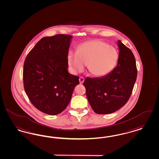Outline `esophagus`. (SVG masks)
Segmentation results:
<instances>
[{"instance_id":"1","label":"esophagus","mask_w":159,"mask_h":159,"mask_svg":"<svg viewBox=\"0 0 159 159\" xmlns=\"http://www.w3.org/2000/svg\"><path fill=\"white\" fill-rule=\"evenodd\" d=\"M79 81H80V84H82L84 81V78L83 77H81L79 78Z\"/></svg>"}]
</instances>
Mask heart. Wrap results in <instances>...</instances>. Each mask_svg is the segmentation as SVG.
Returning a JSON list of instances; mask_svg holds the SVG:
<instances>
[{
	"mask_svg": "<svg viewBox=\"0 0 159 159\" xmlns=\"http://www.w3.org/2000/svg\"><path fill=\"white\" fill-rule=\"evenodd\" d=\"M118 59L117 50L99 39L86 42L77 48V52L69 51L67 61L73 74L82 72L87 65L89 72L93 76L104 77L111 72Z\"/></svg>",
	"mask_w": 159,
	"mask_h": 159,
	"instance_id": "1",
	"label": "heart"
}]
</instances>
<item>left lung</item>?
I'll use <instances>...</instances> for the list:
<instances>
[{"label":"left lung","instance_id":"8db88e82","mask_svg":"<svg viewBox=\"0 0 159 159\" xmlns=\"http://www.w3.org/2000/svg\"><path fill=\"white\" fill-rule=\"evenodd\" d=\"M117 66L104 77H87L83 83L88 102L95 112L107 114L116 111L128 101L135 84L137 70L134 56L122 42Z\"/></svg>","mask_w":159,"mask_h":159}]
</instances>
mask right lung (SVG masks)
I'll return each mask as SVG.
<instances>
[{"mask_svg": "<svg viewBox=\"0 0 159 159\" xmlns=\"http://www.w3.org/2000/svg\"><path fill=\"white\" fill-rule=\"evenodd\" d=\"M72 38L62 34L42 38L24 62L25 92L32 104L47 114L63 111L80 83L79 77L68 71L67 55Z\"/></svg>", "mask_w": 159, "mask_h": 159, "instance_id": "right-lung-1", "label": "right lung"}]
</instances>
